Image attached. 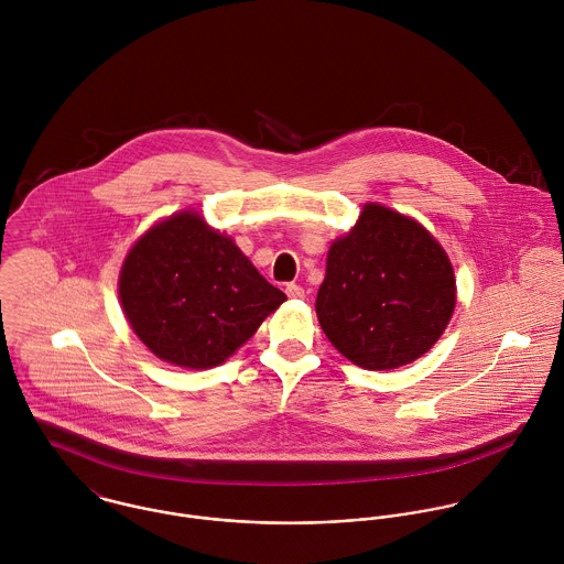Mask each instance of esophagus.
I'll list each match as a JSON object with an SVG mask.
<instances>
[{
    "label": "esophagus",
    "instance_id": "obj_1",
    "mask_svg": "<svg viewBox=\"0 0 564 564\" xmlns=\"http://www.w3.org/2000/svg\"><path fill=\"white\" fill-rule=\"evenodd\" d=\"M286 295L291 297V300H302L304 297V289L302 286H297V284H286Z\"/></svg>",
    "mask_w": 564,
    "mask_h": 564
}]
</instances>
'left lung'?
Segmentation results:
<instances>
[{"label":"left lung","mask_w":564,"mask_h":564,"mask_svg":"<svg viewBox=\"0 0 564 564\" xmlns=\"http://www.w3.org/2000/svg\"><path fill=\"white\" fill-rule=\"evenodd\" d=\"M443 245L414 217L369 202L334 239L315 311L327 340L354 365L387 371L434 347L456 308Z\"/></svg>","instance_id":"left-lung-1"}]
</instances>
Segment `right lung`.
<instances>
[{
    "label": "right lung",
    "mask_w": 564,
    "mask_h": 564,
    "mask_svg": "<svg viewBox=\"0 0 564 564\" xmlns=\"http://www.w3.org/2000/svg\"><path fill=\"white\" fill-rule=\"evenodd\" d=\"M119 302L156 358L199 371L226 362L286 295L230 235L186 208L132 242L119 271Z\"/></svg>",
    "instance_id": "obj_1"
}]
</instances>
